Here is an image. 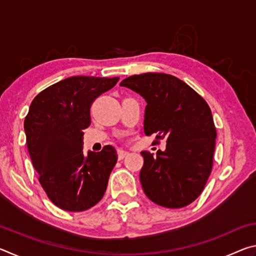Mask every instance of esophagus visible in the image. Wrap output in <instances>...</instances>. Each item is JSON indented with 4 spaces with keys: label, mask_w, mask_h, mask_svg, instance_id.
I'll list each match as a JSON object with an SVG mask.
<instances>
[{
    "label": "esophagus",
    "mask_w": 256,
    "mask_h": 256,
    "mask_svg": "<svg viewBox=\"0 0 256 256\" xmlns=\"http://www.w3.org/2000/svg\"><path fill=\"white\" fill-rule=\"evenodd\" d=\"M128 154V151H125V150H118V159H120V160L124 159L125 157H126Z\"/></svg>",
    "instance_id": "1"
}]
</instances>
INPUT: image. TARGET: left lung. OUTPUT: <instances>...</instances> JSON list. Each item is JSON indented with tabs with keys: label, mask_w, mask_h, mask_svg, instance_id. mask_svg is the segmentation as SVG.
Here are the masks:
<instances>
[{
	"label": "left lung",
	"mask_w": 256,
	"mask_h": 256,
	"mask_svg": "<svg viewBox=\"0 0 256 256\" xmlns=\"http://www.w3.org/2000/svg\"><path fill=\"white\" fill-rule=\"evenodd\" d=\"M120 86L138 92L146 102V136L166 138V150L144 159L140 182L146 196L157 204L178 209L202 193L214 164L216 131L211 110L200 94L178 78L144 73L124 79Z\"/></svg>",
	"instance_id": "1"
}]
</instances>
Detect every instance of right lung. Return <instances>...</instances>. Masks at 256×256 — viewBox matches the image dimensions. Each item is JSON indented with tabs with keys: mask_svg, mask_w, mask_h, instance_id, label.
Segmentation results:
<instances>
[{
	"mask_svg": "<svg viewBox=\"0 0 256 256\" xmlns=\"http://www.w3.org/2000/svg\"><path fill=\"white\" fill-rule=\"evenodd\" d=\"M120 78L78 76L50 86L32 102L24 118L27 148L40 183L60 209L80 212L102 200L118 162L114 146L84 154L90 107Z\"/></svg>",
	"mask_w": 256,
	"mask_h": 256,
	"instance_id": "obj_1",
	"label": "right lung"
}]
</instances>
